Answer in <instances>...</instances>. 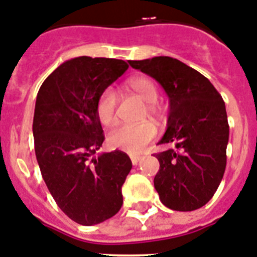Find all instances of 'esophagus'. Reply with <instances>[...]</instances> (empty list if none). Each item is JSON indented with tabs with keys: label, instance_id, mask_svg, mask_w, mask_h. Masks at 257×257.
<instances>
[{
	"label": "esophagus",
	"instance_id": "1",
	"mask_svg": "<svg viewBox=\"0 0 257 257\" xmlns=\"http://www.w3.org/2000/svg\"><path fill=\"white\" fill-rule=\"evenodd\" d=\"M131 159H132V163L133 165H137V163H139L140 162V159H141V157H140V155H131Z\"/></svg>",
	"mask_w": 257,
	"mask_h": 257
}]
</instances>
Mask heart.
Wrapping results in <instances>:
<instances>
[{"mask_svg":"<svg viewBox=\"0 0 257 257\" xmlns=\"http://www.w3.org/2000/svg\"><path fill=\"white\" fill-rule=\"evenodd\" d=\"M126 88L136 92L142 100L146 102V115L150 117H159L162 115V107L158 100V87L155 82L149 77H135L126 82ZM116 104L117 96L112 88H107L99 96L96 103V113L100 122L112 125L116 120ZM157 136V128L152 122L141 124L117 125L108 133V142L112 148H118L126 152L137 154L141 153L149 142Z\"/></svg>","mask_w":257,"mask_h":257,"instance_id":"b5f03b06","label":"heart"}]
</instances>
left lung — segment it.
Returning <instances> with one entry per match:
<instances>
[{"label":"left lung","instance_id":"8db88e82","mask_svg":"<svg viewBox=\"0 0 257 257\" xmlns=\"http://www.w3.org/2000/svg\"><path fill=\"white\" fill-rule=\"evenodd\" d=\"M165 88L170 99L167 131L155 154L154 187L163 205L178 212L201 208L213 197L226 169L228 122L225 102L206 77L167 56L129 61Z\"/></svg>","mask_w":257,"mask_h":257}]
</instances>
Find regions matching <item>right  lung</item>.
<instances>
[{"mask_svg": "<svg viewBox=\"0 0 257 257\" xmlns=\"http://www.w3.org/2000/svg\"><path fill=\"white\" fill-rule=\"evenodd\" d=\"M128 68L122 60L75 57L51 73L36 96L32 132L40 172L56 204L79 225L100 223L122 205L131 158L120 150L92 155L104 141L99 96Z\"/></svg>", "mask_w": 257, "mask_h": 257, "instance_id": "1", "label": "right lung"}]
</instances>
